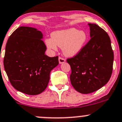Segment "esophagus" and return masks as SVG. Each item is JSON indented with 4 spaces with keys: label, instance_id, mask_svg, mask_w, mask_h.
<instances>
[{
    "label": "esophagus",
    "instance_id": "1",
    "mask_svg": "<svg viewBox=\"0 0 122 122\" xmlns=\"http://www.w3.org/2000/svg\"><path fill=\"white\" fill-rule=\"evenodd\" d=\"M59 62H60V64H62V63H64L65 62V60L64 58L61 57H59Z\"/></svg>",
    "mask_w": 122,
    "mask_h": 122
}]
</instances>
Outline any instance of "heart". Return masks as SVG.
<instances>
[{
    "mask_svg": "<svg viewBox=\"0 0 122 122\" xmlns=\"http://www.w3.org/2000/svg\"><path fill=\"white\" fill-rule=\"evenodd\" d=\"M86 39L87 35L84 31L71 28L52 33L51 38L46 40V44L54 50L57 46L62 48L65 56L72 57L81 50Z\"/></svg>",
    "mask_w": 122,
    "mask_h": 122,
    "instance_id": "heart-1",
    "label": "heart"
}]
</instances>
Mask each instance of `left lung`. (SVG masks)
Listing matches in <instances>:
<instances>
[{
    "mask_svg": "<svg viewBox=\"0 0 122 122\" xmlns=\"http://www.w3.org/2000/svg\"><path fill=\"white\" fill-rule=\"evenodd\" d=\"M91 39L81 50L66 60L74 89L84 94L98 90L111 77L114 55L107 33L96 24L88 23Z\"/></svg>",
    "mask_w": 122,
    "mask_h": 122,
    "instance_id": "8db88e82",
    "label": "left lung"
}]
</instances>
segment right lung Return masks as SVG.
I'll list each match as a JSON object with an SVG mask.
<instances>
[{"mask_svg":"<svg viewBox=\"0 0 122 122\" xmlns=\"http://www.w3.org/2000/svg\"><path fill=\"white\" fill-rule=\"evenodd\" d=\"M43 34L35 28L21 26L7 40L4 68L11 85L30 95L43 92L50 81V72L59 64L58 56L45 54Z\"/></svg>","mask_w":122,"mask_h":122,"instance_id":"1","label":"right lung"}]
</instances>
